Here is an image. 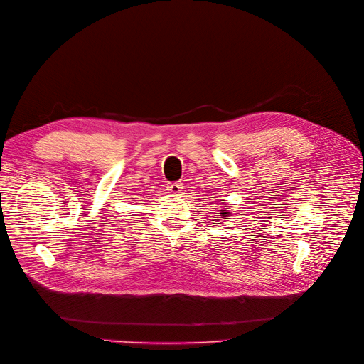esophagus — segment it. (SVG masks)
I'll return each instance as SVG.
<instances>
[{"label": "esophagus", "mask_w": 364, "mask_h": 364, "mask_svg": "<svg viewBox=\"0 0 364 364\" xmlns=\"http://www.w3.org/2000/svg\"><path fill=\"white\" fill-rule=\"evenodd\" d=\"M166 188L170 194H175V196H179L183 189L182 183H179V182H168Z\"/></svg>", "instance_id": "34e87169"}]
</instances>
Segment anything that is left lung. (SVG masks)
Masks as SVG:
<instances>
[{"label": "left lung", "instance_id": "8db88e82", "mask_svg": "<svg viewBox=\"0 0 364 364\" xmlns=\"http://www.w3.org/2000/svg\"><path fill=\"white\" fill-rule=\"evenodd\" d=\"M230 215H231V213H230V210H223V209H222V210L219 212V216H220V218H223V219H228V216H230Z\"/></svg>", "mask_w": 364, "mask_h": 364}]
</instances>
